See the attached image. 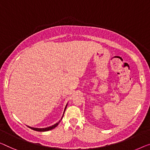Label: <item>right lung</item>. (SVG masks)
<instances>
[{
	"mask_svg": "<svg viewBox=\"0 0 150 150\" xmlns=\"http://www.w3.org/2000/svg\"><path fill=\"white\" fill-rule=\"evenodd\" d=\"M67 106V104L66 105L65 108H64V111H65V110H66ZM63 115H64V114H63ZM63 115H62L61 119L62 118V117H63ZM60 122H61V120H59V122H57V123L54 124V125H52V126L48 127H46V128H33V127H30V128L32 129V130H34V131H40V132H42V131H48L52 130V129H54L55 127H57V126H58V125H59V123Z\"/></svg>",
	"mask_w": 150,
	"mask_h": 150,
	"instance_id": "1",
	"label": "right lung"
}]
</instances>
